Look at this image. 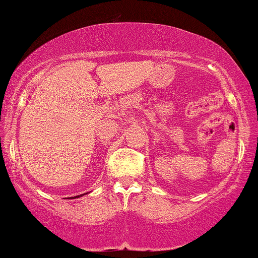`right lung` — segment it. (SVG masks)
I'll return each mask as SVG.
<instances>
[{
    "instance_id": "1",
    "label": "right lung",
    "mask_w": 258,
    "mask_h": 258,
    "mask_svg": "<svg viewBox=\"0 0 258 258\" xmlns=\"http://www.w3.org/2000/svg\"><path fill=\"white\" fill-rule=\"evenodd\" d=\"M77 197H80V196H77ZM72 198H74V197H72ZM75 198H76V197H75Z\"/></svg>"
}]
</instances>
